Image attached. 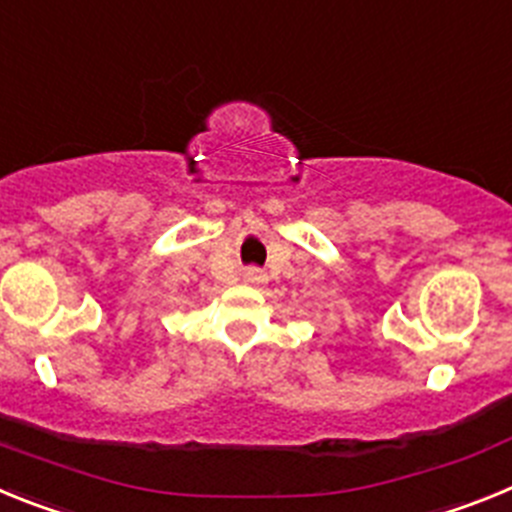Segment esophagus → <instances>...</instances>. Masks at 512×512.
<instances>
[{
  "mask_svg": "<svg viewBox=\"0 0 512 512\" xmlns=\"http://www.w3.org/2000/svg\"><path fill=\"white\" fill-rule=\"evenodd\" d=\"M243 279H246L248 284H264L266 282V274L261 269H256V266H251V269L243 271Z\"/></svg>",
  "mask_w": 512,
  "mask_h": 512,
  "instance_id": "esophagus-1",
  "label": "esophagus"
}]
</instances>
